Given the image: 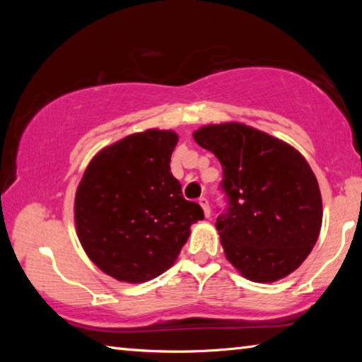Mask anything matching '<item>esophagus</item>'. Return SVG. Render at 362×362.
<instances>
[{"label":"esophagus","instance_id":"1","mask_svg":"<svg viewBox=\"0 0 362 362\" xmlns=\"http://www.w3.org/2000/svg\"><path fill=\"white\" fill-rule=\"evenodd\" d=\"M199 206L203 207V211H204V216H206V217H211V207H209V201H207L206 198H199Z\"/></svg>","mask_w":362,"mask_h":362}]
</instances>
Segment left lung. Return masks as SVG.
I'll return each mask as SVG.
<instances>
[{"instance_id":"8db88e82","label":"left lung","mask_w":362,"mask_h":362,"mask_svg":"<svg viewBox=\"0 0 362 362\" xmlns=\"http://www.w3.org/2000/svg\"><path fill=\"white\" fill-rule=\"evenodd\" d=\"M193 139L223 169L228 211L216 226L226 259L254 283L289 276L310 255L322 223L308 161L284 140L236 121L199 127Z\"/></svg>"}]
</instances>
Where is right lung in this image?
I'll return each mask as SVG.
<instances>
[{
	"label": "right lung",
	"instance_id": "1",
	"mask_svg": "<svg viewBox=\"0 0 362 362\" xmlns=\"http://www.w3.org/2000/svg\"><path fill=\"white\" fill-rule=\"evenodd\" d=\"M174 131L146 129L102 148L75 194V226L86 255L121 283L155 279L174 265L189 226L204 218L170 173Z\"/></svg>",
	"mask_w": 362,
	"mask_h": 362
}]
</instances>
